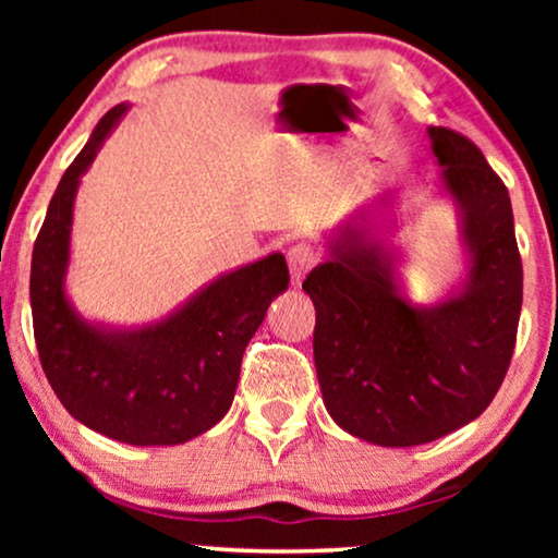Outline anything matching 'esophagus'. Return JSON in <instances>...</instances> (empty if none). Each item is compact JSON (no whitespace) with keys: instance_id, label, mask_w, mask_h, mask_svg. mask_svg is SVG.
Here are the masks:
<instances>
[{"instance_id":"34e87169","label":"esophagus","mask_w":558,"mask_h":558,"mask_svg":"<svg viewBox=\"0 0 558 558\" xmlns=\"http://www.w3.org/2000/svg\"><path fill=\"white\" fill-rule=\"evenodd\" d=\"M287 262H289V271H292V281H294V284H300V281L307 277V271L312 269V266L317 264V256L310 246L300 243V246L289 248Z\"/></svg>"}]
</instances>
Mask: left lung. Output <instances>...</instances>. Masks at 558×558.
<instances>
[{
  "instance_id": "8db88e82",
  "label": "left lung",
  "mask_w": 558,
  "mask_h": 558,
  "mask_svg": "<svg viewBox=\"0 0 558 558\" xmlns=\"http://www.w3.org/2000/svg\"><path fill=\"white\" fill-rule=\"evenodd\" d=\"M441 167L437 195L460 220L464 279L437 302L403 294L401 251L384 220L396 195L355 210L325 235L304 279L315 304V365L327 414L378 447H416L470 424L498 393L523 302L513 208L468 136L426 129Z\"/></svg>"
}]
</instances>
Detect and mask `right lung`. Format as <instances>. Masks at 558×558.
<instances>
[{
  "label": "right lung",
  "mask_w": 558,
  "mask_h": 558,
  "mask_svg": "<svg viewBox=\"0 0 558 558\" xmlns=\"http://www.w3.org/2000/svg\"><path fill=\"white\" fill-rule=\"evenodd\" d=\"M129 104L98 121L68 167L37 233L29 271L35 342L68 414L134 447L185 445L228 414L241 357L266 310L289 287L279 251L220 274L170 315L136 327L86 319L65 289L81 178Z\"/></svg>",
  "instance_id": "right-lung-1"
}]
</instances>
